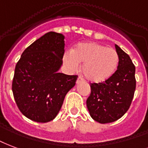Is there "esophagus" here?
<instances>
[{
  "mask_svg": "<svg viewBox=\"0 0 148 148\" xmlns=\"http://www.w3.org/2000/svg\"><path fill=\"white\" fill-rule=\"evenodd\" d=\"M82 82V79L80 78V77H79L78 79H77V80H76V84H79V83H81Z\"/></svg>",
  "mask_w": 148,
  "mask_h": 148,
  "instance_id": "obj_1",
  "label": "esophagus"
}]
</instances>
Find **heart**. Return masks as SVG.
Here are the masks:
<instances>
[{
  "mask_svg": "<svg viewBox=\"0 0 148 148\" xmlns=\"http://www.w3.org/2000/svg\"><path fill=\"white\" fill-rule=\"evenodd\" d=\"M62 61L70 73L82 72L87 80L102 83L113 76L119 64V55L114 49L95 42H84L75 45L73 50L64 53Z\"/></svg>",
  "mask_w": 148,
  "mask_h": 148,
  "instance_id": "heart-1",
  "label": "heart"
}]
</instances>
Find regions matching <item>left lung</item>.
<instances>
[{"mask_svg": "<svg viewBox=\"0 0 148 148\" xmlns=\"http://www.w3.org/2000/svg\"><path fill=\"white\" fill-rule=\"evenodd\" d=\"M118 67L112 77L103 83L91 84L87 107L90 117L101 124L114 122L129 110L136 89V68L129 55L117 45Z\"/></svg>", "mask_w": 148, "mask_h": 148, "instance_id": "obj_1", "label": "left lung"}]
</instances>
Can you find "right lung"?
Instances as JSON below:
<instances>
[{"instance_id":"right-lung-1","label":"right lung","mask_w":148,"mask_h":148,"mask_svg":"<svg viewBox=\"0 0 148 148\" xmlns=\"http://www.w3.org/2000/svg\"><path fill=\"white\" fill-rule=\"evenodd\" d=\"M64 36L50 31L27 48L15 69L12 92L18 108L36 122H49L61 110L77 75L59 73L63 64Z\"/></svg>"}]
</instances>
